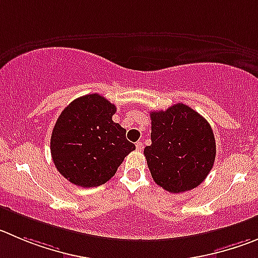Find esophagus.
<instances>
[{
    "label": "esophagus",
    "mask_w": 258,
    "mask_h": 258,
    "mask_svg": "<svg viewBox=\"0 0 258 258\" xmlns=\"http://www.w3.org/2000/svg\"><path fill=\"white\" fill-rule=\"evenodd\" d=\"M136 149L139 151H141L144 149V145H143V143H141V141H139V143H136Z\"/></svg>",
    "instance_id": "34e87169"
}]
</instances>
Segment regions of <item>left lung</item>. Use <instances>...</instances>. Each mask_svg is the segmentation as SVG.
<instances>
[{
    "label": "left lung",
    "mask_w": 258,
    "mask_h": 258,
    "mask_svg": "<svg viewBox=\"0 0 258 258\" xmlns=\"http://www.w3.org/2000/svg\"><path fill=\"white\" fill-rule=\"evenodd\" d=\"M151 145L144 149L155 183L180 194L202 183L213 169L216 144L213 128L201 114L178 103L153 110Z\"/></svg>",
    "instance_id": "1"
}]
</instances>
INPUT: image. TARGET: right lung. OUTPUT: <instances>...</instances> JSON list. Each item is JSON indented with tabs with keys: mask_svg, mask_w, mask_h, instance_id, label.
Returning a JSON list of instances; mask_svg holds the SVG:
<instances>
[{
	"mask_svg": "<svg viewBox=\"0 0 258 258\" xmlns=\"http://www.w3.org/2000/svg\"><path fill=\"white\" fill-rule=\"evenodd\" d=\"M115 110L102 95L89 94L70 103L59 114L50 137V154L57 170L71 183L104 184L135 150L126 130L113 122Z\"/></svg>",
	"mask_w": 258,
	"mask_h": 258,
	"instance_id": "1",
	"label": "right lung"
}]
</instances>
